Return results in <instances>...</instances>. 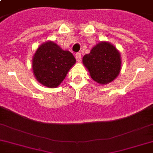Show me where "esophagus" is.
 <instances>
[{"label":"esophagus","instance_id":"esophagus-1","mask_svg":"<svg viewBox=\"0 0 153 153\" xmlns=\"http://www.w3.org/2000/svg\"><path fill=\"white\" fill-rule=\"evenodd\" d=\"M75 58H76L78 62H81V54L80 53H77L76 55H75Z\"/></svg>","mask_w":153,"mask_h":153}]
</instances>
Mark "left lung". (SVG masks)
Instances as JSON below:
<instances>
[{
  "label": "left lung",
  "instance_id": "obj_1",
  "mask_svg": "<svg viewBox=\"0 0 153 153\" xmlns=\"http://www.w3.org/2000/svg\"><path fill=\"white\" fill-rule=\"evenodd\" d=\"M82 62L94 81L101 85L114 81L121 71L120 52L109 42L102 41L95 45L84 55Z\"/></svg>",
  "mask_w": 153,
  "mask_h": 153
}]
</instances>
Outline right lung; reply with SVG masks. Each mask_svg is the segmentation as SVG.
I'll return each mask as SVG.
<instances>
[{
    "instance_id": "1",
    "label": "right lung",
    "mask_w": 153,
    "mask_h": 153,
    "mask_svg": "<svg viewBox=\"0 0 153 153\" xmlns=\"http://www.w3.org/2000/svg\"><path fill=\"white\" fill-rule=\"evenodd\" d=\"M76 62L68 51H63L52 41L45 42L38 48L32 58V70L37 81L42 85L55 88Z\"/></svg>"
}]
</instances>
